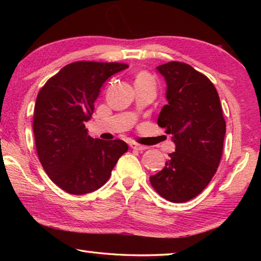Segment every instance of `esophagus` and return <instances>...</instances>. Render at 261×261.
Returning a JSON list of instances; mask_svg holds the SVG:
<instances>
[{
    "instance_id": "obj_1",
    "label": "esophagus",
    "mask_w": 261,
    "mask_h": 261,
    "mask_svg": "<svg viewBox=\"0 0 261 261\" xmlns=\"http://www.w3.org/2000/svg\"><path fill=\"white\" fill-rule=\"evenodd\" d=\"M130 147L132 149H137V151H145V149L148 148L147 146H145V145H140L138 143H131Z\"/></svg>"
}]
</instances>
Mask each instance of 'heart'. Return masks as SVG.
Returning a JSON list of instances; mask_svg holds the SVG:
<instances>
[{"instance_id": "heart-1", "label": "heart", "mask_w": 261, "mask_h": 261, "mask_svg": "<svg viewBox=\"0 0 261 261\" xmlns=\"http://www.w3.org/2000/svg\"><path fill=\"white\" fill-rule=\"evenodd\" d=\"M151 79V77L148 76V74L146 72H139L138 74H137L136 77V82H141V81H149Z\"/></svg>"}]
</instances>
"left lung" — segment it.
I'll use <instances>...</instances> for the list:
<instances>
[{
    "label": "left lung",
    "mask_w": 261,
    "mask_h": 261,
    "mask_svg": "<svg viewBox=\"0 0 261 261\" xmlns=\"http://www.w3.org/2000/svg\"><path fill=\"white\" fill-rule=\"evenodd\" d=\"M156 69L166 79L168 100L158 125L173 135L176 149L149 182L165 199L185 202L202 192L218 170L226 121L218 91L205 74L177 61Z\"/></svg>",
    "instance_id": "1"
}]
</instances>
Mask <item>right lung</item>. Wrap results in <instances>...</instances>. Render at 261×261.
<instances>
[{"instance_id": "add662e5", "label": "right lung", "mask_w": 261, "mask_h": 261, "mask_svg": "<svg viewBox=\"0 0 261 261\" xmlns=\"http://www.w3.org/2000/svg\"><path fill=\"white\" fill-rule=\"evenodd\" d=\"M129 65L78 61L65 65L39 91L33 132L38 158L49 178L70 194L95 191L107 182L127 144L87 135L102 84Z\"/></svg>"}]
</instances>
